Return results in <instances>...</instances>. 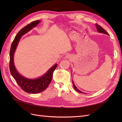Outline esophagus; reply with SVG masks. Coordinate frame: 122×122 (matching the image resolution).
<instances>
[{
	"mask_svg": "<svg viewBox=\"0 0 122 122\" xmlns=\"http://www.w3.org/2000/svg\"><path fill=\"white\" fill-rule=\"evenodd\" d=\"M66 58H69V56L67 55V56H66Z\"/></svg>",
	"mask_w": 122,
	"mask_h": 122,
	"instance_id": "34e87169",
	"label": "esophagus"
}]
</instances>
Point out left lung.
Wrapping results in <instances>:
<instances>
[{
	"label": "left lung",
	"mask_w": 122,
	"mask_h": 122,
	"mask_svg": "<svg viewBox=\"0 0 122 122\" xmlns=\"http://www.w3.org/2000/svg\"><path fill=\"white\" fill-rule=\"evenodd\" d=\"M96 27H97V31L99 32H101V33H103V34H106V35H109L108 33L106 31H105L104 29H103L101 26H100L99 25L97 24H96ZM72 82H73V87L74 88V89L77 91L79 92V93H82L83 94L84 93L81 91H80V90H79L78 88H77V87L75 86V85L74 84V83L73 81H72Z\"/></svg>",
	"instance_id": "8db88e82"
}]
</instances>
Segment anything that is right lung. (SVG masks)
<instances>
[{"instance_id": "right-lung-1", "label": "right lung", "mask_w": 122, "mask_h": 122, "mask_svg": "<svg viewBox=\"0 0 122 122\" xmlns=\"http://www.w3.org/2000/svg\"><path fill=\"white\" fill-rule=\"evenodd\" d=\"M40 22H41L40 20L33 21L22 28L15 38L11 45L10 52V70L11 75L22 89L28 93H39L46 90L51 81L53 72L57 66V64L54 65L45 74L36 79L25 78L18 72L15 67L14 55L21 37L36 27Z\"/></svg>"}]
</instances>
